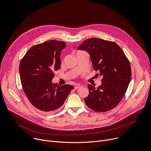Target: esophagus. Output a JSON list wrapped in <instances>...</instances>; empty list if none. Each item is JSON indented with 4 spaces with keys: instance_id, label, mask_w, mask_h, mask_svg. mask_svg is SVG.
I'll use <instances>...</instances> for the list:
<instances>
[{
    "instance_id": "34e87169",
    "label": "esophagus",
    "mask_w": 151,
    "mask_h": 151,
    "mask_svg": "<svg viewBox=\"0 0 151 151\" xmlns=\"http://www.w3.org/2000/svg\"><path fill=\"white\" fill-rule=\"evenodd\" d=\"M81 87H82V85L81 83H77L75 86V89H78L79 88H81Z\"/></svg>"
}]
</instances>
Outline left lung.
I'll list each match as a JSON object with an SVG mask.
<instances>
[{
	"mask_svg": "<svg viewBox=\"0 0 151 151\" xmlns=\"http://www.w3.org/2000/svg\"><path fill=\"white\" fill-rule=\"evenodd\" d=\"M78 49L90 54L93 69L103 77L97 88L88 84L89 95L84 99L85 103L97 112L112 109L123 98L130 82V62L119 46L109 40L90 38Z\"/></svg>",
	"mask_w": 151,
	"mask_h": 151,
	"instance_id": "left-lung-1",
	"label": "left lung"
}]
</instances>
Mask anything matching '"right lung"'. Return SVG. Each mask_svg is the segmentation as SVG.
<instances>
[{"mask_svg":"<svg viewBox=\"0 0 151 151\" xmlns=\"http://www.w3.org/2000/svg\"><path fill=\"white\" fill-rule=\"evenodd\" d=\"M66 46L62 41H47L30 48L20 62L23 91L32 105L42 111L59 109L74 88L72 85L52 82L54 72L60 68L61 52Z\"/></svg>","mask_w":151,"mask_h":151,"instance_id":"1","label":"right lung"}]
</instances>
